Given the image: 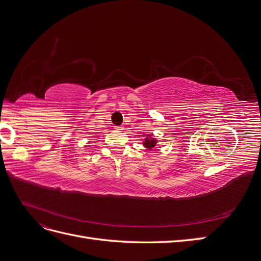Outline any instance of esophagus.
<instances>
[{"mask_svg": "<svg viewBox=\"0 0 261 261\" xmlns=\"http://www.w3.org/2000/svg\"><path fill=\"white\" fill-rule=\"evenodd\" d=\"M123 129H124L123 126H115V130H117V132H121Z\"/></svg>", "mask_w": 261, "mask_h": 261, "instance_id": "esophagus-1", "label": "esophagus"}]
</instances>
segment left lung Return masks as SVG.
<instances>
[{"instance_id":"obj_1","label":"left lung","mask_w":261,"mask_h":261,"mask_svg":"<svg viewBox=\"0 0 261 261\" xmlns=\"http://www.w3.org/2000/svg\"><path fill=\"white\" fill-rule=\"evenodd\" d=\"M156 143H158V140L152 137V134H148L143 144H144V147H145V148H147V149L150 150V149H153V148L155 147Z\"/></svg>"}]
</instances>
